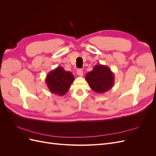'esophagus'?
Instances as JSON below:
<instances>
[{
  "label": "esophagus",
  "instance_id": "obj_1",
  "mask_svg": "<svg viewBox=\"0 0 156 156\" xmlns=\"http://www.w3.org/2000/svg\"><path fill=\"white\" fill-rule=\"evenodd\" d=\"M77 74L79 75V76L82 77L83 75V72L82 69H78L77 70Z\"/></svg>",
  "mask_w": 156,
  "mask_h": 156
}]
</instances>
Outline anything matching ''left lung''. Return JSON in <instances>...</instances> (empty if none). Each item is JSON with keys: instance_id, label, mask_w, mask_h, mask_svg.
I'll list each match as a JSON object with an SVG mask.
<instances>
[{"instance_id": "8db88e82", "label": "left lung", "mask_w": 156, "mask_h": 156, "mask_svg": "<svg viewBox=\"0 0 156 156\" xmlns=\"http://www.w3.org/2000/svg\"><path fill=\"white\" fill-rule=\"evenodd\" d=\"M85 79L92 90L98 94L105 93L113 87L115 75L107 66L97 64L87 73Z\"/></svg>"}]
</instances>
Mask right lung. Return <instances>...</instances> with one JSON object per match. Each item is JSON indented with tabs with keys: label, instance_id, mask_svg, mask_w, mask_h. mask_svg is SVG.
<instances>
[{
	"label": "right lung",
	"instance_id": "add662e5",
	"mask_svg": "<svg viewBox=\"0 0 156 156\" xmlns=\"http://www.w3.org/2000/svg\"><path fill=\"white\" fill-rule=\"evenodd\" d=\"M74 77L70 72L58 66L51 71L45 78V82L52 94L62 96L67 93L74 81Z\"/></svg>",
	"mask_w": 156,
	"mask_h": 156
}]
</instances>
